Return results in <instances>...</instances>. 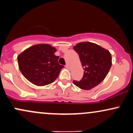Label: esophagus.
I'll use <instances>...</instances> for the list:
<instances>
[{"label":"esophagus","instance_id":"esophagus-1","mask_svg":"<svg viewBox=\"0 0 133 133\" xmlns=\"http://www.w3.org/2000/svg\"><path fill=\"white\" fill-rule=\"evenodd\" d=\"M65 68H68V69H71V67H70V65L68 64H67L66 65H65Z\"/></svg>","mask_w":133,"mask_h":133}]
</instances>
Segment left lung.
<instances>
[{
  "instance_id": "1",
  "label": "left lung",
  "mask_w": 133,
  "mask_h": 133,
  "mask_svg": "<svg viewBox=\"0 0 133 133\" xmlns=\"http://www.w3.org/2000/svg\"><path fill=\"white\" fill-rule=\"evenodd\" d=\"M73 49L78 54L84 71L81 80L73 81V82L82 89H91L99 84L108 75L112 65L111 53L89 42H80Z\"/></svg>"
}]
</instances>
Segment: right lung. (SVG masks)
Returning a JSON list of instances; mask_svg holds the SVG:
<instances>
[{
  "mask_svg": "<svg viewBox=\"0 0 133 133\" xmlns=\"http://www.w3.org/2000/svg\"><path fill=\"white\" fill-rule=\"evenodd\" d=\"M56 49L49 44L31 46L17 56L19 70L29 81L42 86L49 84L57 79L64 65L55 56Z\"/></svg>",
  "mask_w": 133,
  "mask_h": 133,
  "instance_id": "1",
  "label": "right lung"
}]
</instances>
